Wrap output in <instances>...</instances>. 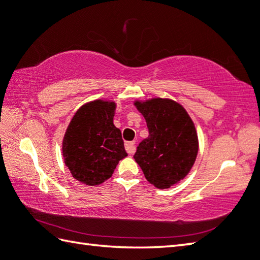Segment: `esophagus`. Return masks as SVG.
Returning a JSON list of instances; mask_svg holds the SVG:
<instances>
[{
    "mask_svg": "<svg viewBox=\"0 0 260 260\" xmlns=\"http://www.w3.org/2000/svg\"><path fill=\"white\" fill-rule=\"evenodd\" d=\"M125 149L128 154H134L135 149H136L135 142H126L125 143Z\"/></svg>",
    "mask_w": 260,
    "mask_h": 260,
    "instance_id": "1",
    "label": "esophagus"
}]
</instances>
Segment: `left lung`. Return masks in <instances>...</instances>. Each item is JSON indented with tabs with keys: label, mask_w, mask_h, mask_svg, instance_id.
<instances>
[{
	"label": "left lung",
	"mask_w": 260,
	"mask_h": 260,
	"mask_svg": "<svg viewBox=\"0 0 260 260\" xmlns=\"http://www.w3.org/2000/svg\"><path fill=\"white\" fill-rule=\"evenodd\" d=\"M149 135L137 146L134 159L150 184L170 188L186 177L196 160L198 136L185 108L168 99L136 101Z\"/></svg>",
	"instance_id": "8db88e82"
}]
</instances>
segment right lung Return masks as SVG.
I'll return each mask as SVG.
<instances>
[{"label": "right lung", "instance_id": "1", "mask_svg": "<svg viewBox=\"0 0 260 260\" xmlns=\"http://www.w3.org/2000/svg\"><path fill=\"white\" fill-rule=\"evenodd\" d=\"M116 104L96 100L86 103L72 118L63 138V157L72 176L88 186L112 176L127 156L122 133L113 123Z\"/></svg>", "mask_w": 260, "mask_h": 260}]
</instances>
